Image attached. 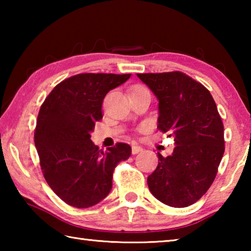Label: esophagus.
<instances>
[{
    "mask_svg": "<svg viewBox=\"0 0 251 251\" xmlns=\"http://www.w3.org/2000/svg\"><path fill=\"white\" fill-rule=\"evenodd\" d=\"M139 151H142V147L141 146H138V145H133V146H131V154L136 155V154H138Z\"/></svg>",
    "mask_w": 251,
    "mask_h": 251,
    "instance_id": "esophagus-1",
    "label": "esophagus"
}]
</instances>
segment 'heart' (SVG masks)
Segmentation results:
<instances>
[{
	"instance_id": "1",
	"label": "heart",
	"mask_w": 251,
	"mask_h": 251,
	"mask_svg": "<svg viewBox=\"0 0 251 251\" xmlns=\"http://www.w3.org/2000/svg\"><path fill=\"white\" fill-rule=\"evenodd\" d=\"M136 88H145V87H144V86H136L134 90H136Z\"/></svg>"
}]
</instances>
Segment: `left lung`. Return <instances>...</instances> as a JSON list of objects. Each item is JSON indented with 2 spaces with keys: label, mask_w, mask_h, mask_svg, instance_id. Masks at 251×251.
Masks as SVG:
<instances>
[{
  "label": "left lung",
  "mask_w": 251,
  "mask_h": 251,
  "mask_svg": "<svg viewBox=\"0 0 251 251\" xmlns=\"http://www.w3.org/2000/svg\"><path fill=\"white\" fill-rule=\"evenodd\" d=\"M137 76L159 100L158 128L175 137L171 156L158 152L147 178L152 196L182 208L199 201L217 175L225 152L224 124L210 92L179 71Z\"/></svg>",
  "instance_id": "left-lung-1"
}]
</instances>
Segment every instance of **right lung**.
I'll use <instances>...</instances> for the list:
<instances>
[{
    "label": "right lung",
    "instance_id": "right-lung-1",
    "mask_svg": "<svg viewBox=\"0 0 251 251\" xmlns=\"http://www.w3.org/2000/svg\"><path fill=\"white\" fill-rule=\"evenodd\" d=\"M130 74L82 73L62 80L42 104L34 143L46 182L67 205L88 208L107 196L113 173L131 154L128 144L106 151L91 141L95 122L103 118L106 94Z\"/></svg>",
    "mask_w": 251,
    "mask_h": 251
}]
</instances>
